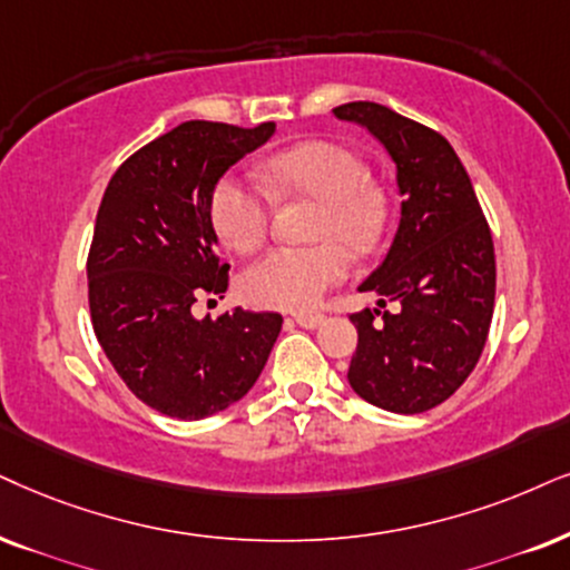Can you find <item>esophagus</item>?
Masks as SVG:
<instances>
[{"instance_id": "obj_1", "label": "esophagus", "mask_w": 570, "mask_h": 570, "mask_svg": "<svg viewBox=\"0 0 570 570\" xmlns=\"http://www.w3.org/2000/svg\"><path fill=\"white\" fill-rule=\"evenodd\" d=\"M294 321H297V326H302V328H318L323 323V315L321 313H299V315H294Z\"/></svg>"}]
</instances>
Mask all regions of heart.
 <instances>
[{"instance_id":"1","label":"heart","mask_w":570,"mask_h":570,"mask_svg":"<svg viewBox=\"0 0 570 570\" xmlns=\"http://www.w3.org/2000/svg\"><path fill=\"white\" fill-rule=\"evenodd\" d=\"M257 173L273 197L318 202L309 228L318 244L268 252L244 273L242 292L257 307L309 309L347 276V252L365 257L384 239L389 197L368 181L365 163L334 141L297 144L268 157ZM267 193L236 176L215 186L210 220L228 249L252 255L268 239L273 202Z\"/></svg>"}]
</instances>
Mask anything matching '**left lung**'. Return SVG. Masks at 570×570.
Here are the masks:
<instances>
[{"label":"left lung","mask_w":570,"mask_h":570,"mask_svg":"<svg viewBox=\"0 0 570 570\" xmlns=\"http://www.w3.org/2000/svg\"><path fill=\"white\" fill-rule=\"evenodd\" d=\"M397 163L402 218L384 263L360 284L397 309L352 313L350 386L371 405L413 415L442 405L484 352L494 313V244L471 178L434 128L376 102L334 107Z\"/></svg>","instance_id":"1"}]
</instances>
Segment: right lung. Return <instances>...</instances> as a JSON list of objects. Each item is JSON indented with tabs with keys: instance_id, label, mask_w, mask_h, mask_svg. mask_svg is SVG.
Segmentation results:
<instances>
[{
	"instance_id": "obj_1",
	"label": "right lung",
	"mask_w": 570,
	"mask_h": 570,
	"mask_svg": "<svg viewBox=\"0 0 570 570\" xmlns=\"http://www.w3.org/2000/svg\"><path fill=\"white\" fill-rule=\"evenodd\" d=\"M276 124L186 120L128 157L107 184L89 247L97 342L124 384L157 413L199 421L242 400L281 331L278 313L234 307L197 321L191 305L226 294L210 197Z\"/></svg>"
}]
</instances>
